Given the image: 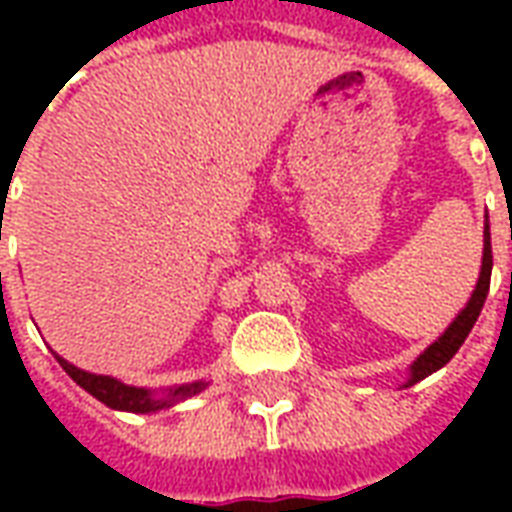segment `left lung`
<instances>
[{
  "label": "left lung",
  "mask_w": 512,
  "mask_h": 512,
  "mask_svg": "<svg viewBox=\"0 0 512 512\" xmlns=\"http://www.w3.org/2000/svg\"><path fill=\"white\" fill-rule=\"evenodd\" d=\"M491 268H494V255H491V230H488V216H485V230H483V266H480V277H477V285H474L472 296L466 301V307H463L452 323L441 332L439 340H433V343L422 351V354L408 365V378L403 386H414L419 384L422 378H428L430 373H436L441 367L450 362L452 356L458 354V348L463 345V340L469 337L472 332V326L480 318V310H483L485 296H488V288H491Z\"/></svg>",
  "instance_id": "1"
}]
</instances>
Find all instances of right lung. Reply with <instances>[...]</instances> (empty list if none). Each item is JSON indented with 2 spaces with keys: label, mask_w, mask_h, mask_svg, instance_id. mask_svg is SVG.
<instances>
[{
  "label": "right lung",
  "mask_w": 512,
  "mask_h": 512,
  "mask_svg": "<svg viewBox=\"0 0 512 512\" xmlns=\"http://www.w3.org/2000/svg\"><path fill=\"white\" fill-rule=\"evenodd\" d=\"M57 362L62 365V370L82 386L84 392H90L95 400H101L104 406L117 408V411H131V414H153V411H161V408H172L183 403L186 397L200 395L202 389L208 386V381H191V384L169 386V389H145V386H128L123 381H117L112 376H98V373H87L82 367L71 365L68 359H62L60 354Z\"/></svg>",
  "instance_id": "obj_1"
}]
</instances>
